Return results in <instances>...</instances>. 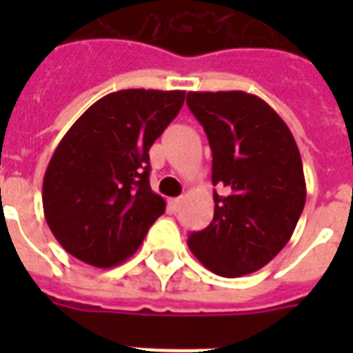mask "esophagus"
Here are the masks:
<instances>
[{"mask_svg":"<svg viewBox=\"0 0 353 353\" xmlns=\"http://www.w3.org/2000/svg\"><path fill=\"white\" fill-rule=\"evenodd\" d=\"M170 204V210H172V212H174V214H176L177 210H179V208H181V199H172L168 202Z\"/></svg>","mask_w":353,"mask_h":353,"instance_id":"esophagus-1","label":"esophagus"}]
</instances>
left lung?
<instances>
[{"instance_id":"1","label":"left lung","mask_w":353,"mask_h":353,"mask_svg":"<svg viewBox=\"0 0 353 353\" xmlns=\"http://www.w3.org/2000/svg\"><path fill=\"white\" fill-rule=\"evenodd\" d=\"M212 161L214 219L187 244L214 274L238 278L259 270L293 234L306 202L303 161L293 134L265 100L242 90L189 92Z\"/></svg>"}]
</instances>
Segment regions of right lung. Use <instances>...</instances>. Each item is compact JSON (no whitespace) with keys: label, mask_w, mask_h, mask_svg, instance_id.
Instances as JSON below:
<instances>
[{"label":"right lung","mask_w":353,"mask_h":353,"mask_svg":"<svg viewBox=\"0 0 353 353\" xmlns=\"http://www.w3.org/2000/svg\"><path fill=\"white\" fill-rule=\"evenodd\" d=\"M185 90L128 88L92 103L65 132L43 177V212L60 245L98 268L138 250L166 202L149 185V149Z\"/></svg>","instance_id":"add662e5"}]
</instances>
